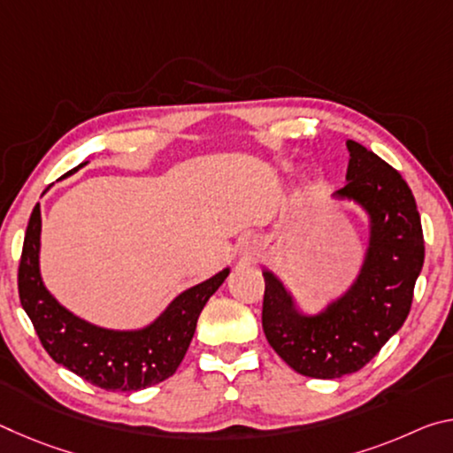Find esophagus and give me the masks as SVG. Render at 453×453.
Masks as SVG:
<instances>
[{
  "instance_id": "esophagus-1",
  "label": "esophagus",
  "mask_w": 453,
  "mask_h": 453,
  "mask_svg": "<svg viewBox=\"0 0 453 453\" xmlns=\"http://www.w3.org/2000/svg\"><path fill=\"white\" fill-rule=\"evenodd\" d=\"M242 256L245 262H256V259L259 257V250L256 242H245V248L242 250Z\"/></svg>"
}]
</instances>
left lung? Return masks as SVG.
I'll return each instance as SVG.
<instances>
[{
  "mask_svg": "<svg viewBox=\"0 0 453 453\" xmlns=\"http://www.w3.org/2000/svg\"><path fill=\"white\" fill-rule=\"evenodd\" d=\"M346 186L335 199L356 202L370 219V240L354 283L319 313L297 310L294 296L264 270V334L297 373L334 380L370 362L408 318L424 265V232L411 189L392 165L348 140Z\"/></svg>",
  "mask_w": 453,
  "mask_h": 453,
  "instance_id": "obj_1",
  "label": "left lung"
}]
</instances>
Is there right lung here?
Listing matches in <instances>:
<instances>
[{
    "instance_id": "right-lung-1",
    "label": "right lung",
    "mask_w": 453,
    "mask_h": 453,
    "mask_svg": "<svg viewBox=\"0 0 453 453\" xmlns=\"http://www.w3.org/2000/svg\"><path fill=\"white\" fill-rule=\"evenodd\" d=\"M86 164H80L65 175H72ZM40 235L42 211L37 203L26 229L18 288L21 308L32 319L35 334L53 362L107 392H137L173 375L194 337L199 313L226 281L229 267L181 291L150 326L107 329L65 310L43 286Z\"/></svg>"
}]
</instances>
